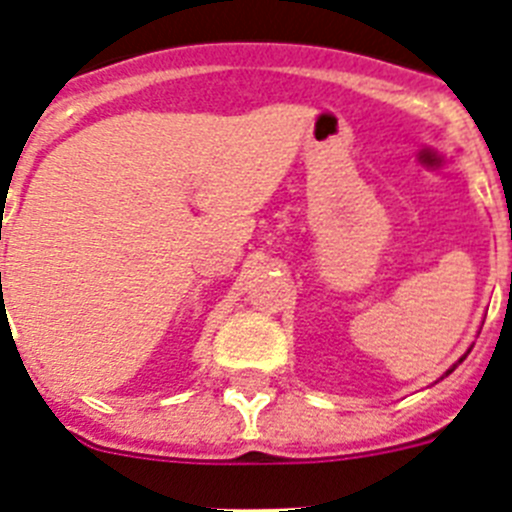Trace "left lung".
I'll return each mask as SVG.
<instances>
[{"label":"left lung","instance_id":"8db88e82","mask_svg":"<svg viewBox=\"0 0 512 512\" xmlns=\"http://www.w3.org/2000/svg\"><path fill=\"white\" fill-rule=\"evenodd\" d=\"M510 277H512V274H510ZM469 351H472V348H469ZM469 351H467V354H464V356H461V359H459V361H456V364H454V366H451V369H446V374H443V377H449V374H451V372H454L456 366H459V364H461V361L467 359V356H469ZM443 377H441V379H443Z\"/></svg>","mask_w":512,"mask_h":512}]
</instances>
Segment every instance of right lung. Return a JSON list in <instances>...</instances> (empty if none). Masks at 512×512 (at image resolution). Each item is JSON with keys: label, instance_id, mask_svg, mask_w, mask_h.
<instances>
[{"label": "right lung", "instance_id": "add662e5", "mask_svg": "<svg viewBox=\"0 0 512 512\" xmlns=\"http://www.w3.org/2000/svg\"><path fill=\"white\" fill-rule=\"evenodd\" d=\"M0 282H2V274H0Z\"/></svg>", "mask_w": 512, "mask_h": 512}]
</instances>
